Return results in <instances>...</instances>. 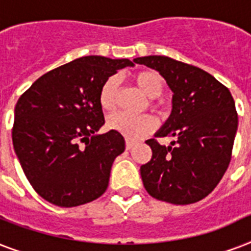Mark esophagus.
Returning <instances> with one entry per match:
<instances>
[{"label":"esophagus","mask_w":251,"mask_h":251,"mask_svg":"<svg viewBox=\"0 0 251 251\" xmlns=\"http://www.w3.org/2000/svg\"><path fill=\"white\" fill-rule=\"evenodd\" d=\"M134 146H135V143H134V142L129 141V139L126 141V150H131L134 147Z\"/></svg>","instance_id":"esophagus-1"}]
</instances>
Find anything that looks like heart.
<instances>
[{
    "mask_svg": "<svg viewBox=\"0 0 251 251\" xmlns=\"http://www.w3.org/2000/svg\"><path fill=\"white\" fill-rule=\"evenodd\" d=\"M134 80L137 86L143 91V94L151 99L150 102L151 106L157 108L159 102L156 101V98H159L164 91V82L163 78L159 75V73L153 70H143L135 74ZM118 90H120L118 76H109L104 82L99 94V102L102 109L106 112H113L117 108ZM106 125L110 130L118 131L127 139L138 141L156 129V120L150 114L135 117L126 113H114L108 117Z\"/></svg>",
    "mask_w": 251,
    "mask_h": 251,
    "instance_id": "heart-1",
    "label": "heart"
}]
</instances>
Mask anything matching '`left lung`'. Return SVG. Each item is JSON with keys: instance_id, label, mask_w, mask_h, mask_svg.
I'll list each match as a JSON object with an SVG mask.
<instances>
[{"instance_id": "obj_1", "label": "left lung", "mask_w": 251, "mask_h": 251, "mask_svg": "<svg viewBox=\"0 0 251 251\" xmlns=\"http://www.w3.org/2000/svg\"><path fill=\"white\" fill-rule=\"evenodd\" d=\"M135 64L160 73L173 92L172 113L155 137H175L171 146L146 143L152 157L141 167L151 197L173 204L206 198L232 157L238 116L229 90L202 69L165 56L139 57Z\"/></svg>"}]
</instances>
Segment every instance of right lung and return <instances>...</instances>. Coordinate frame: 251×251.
<instances>
[{
	"label": "right lung",
	"instance_id": "right-lung-1",
	"mask_svg": "<svg viewBox=\"0 0 251 251\" xmlns=\"http://www.w3.org/2000/svg\"><path fill=\"white\" fill-rule=\"evenodd\" d=\"M127 58L86 56L41 75L15 105L13 145L25 177L41 198L60 207L92 202L105 193L125 139L104 125L100 88Z\"/></svg>",
	"mask_w": 251,
	"mask_h": 251
}]
</instances>
